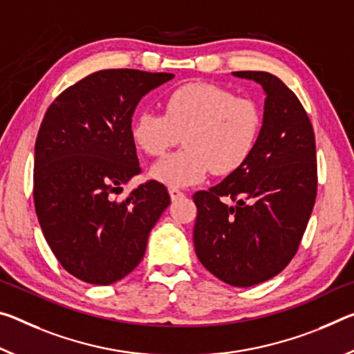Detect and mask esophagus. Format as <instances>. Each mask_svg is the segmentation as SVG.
Masks as SVG:
<instances>
[{
    "label": "esophagus",
    "mask_w": 354,
    "mask_h": 354,
    "mask_svg": "<svg viewBox=\"0 0 354 354\" xmlns=\"http://www.w3.org/2000/svg\"><path fill=\"white\" fill-rule=\"evenodd\" d=\"M168 192H170V197H171L173 201H178V200L184 198V192H183V190H179V189H170Z\"/></svg>",
    "instance_id": "34e87169"
}]
</instances>
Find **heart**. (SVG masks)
Wrapping results in <instances>:
<instances>
[{"label":"heart","mask_w":354,"mask_h":354,"mask_svg":"<svg viewBox=\"0 0 354 354\" xmlns=\"http://www.w3.org/2000/svg\"><path fill=\"white\" fill-rule=\"evenodd\" d=\"M263 129L257 100L236 96L214 83H187L165 99L164 113L142 110L131 133L149 156L164 154L184 140L186 149L168 154L151 168V176L171 189L198 184L211 170L236 173L255 153Z\"/></svg>","instance_id":"heart-1"}]
</instances>
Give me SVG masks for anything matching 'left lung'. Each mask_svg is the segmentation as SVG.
I'll use <instances>...</instances> for the list:
<instances>
[{
    "label": "left lung",
    "mask_w": 354,
    "mask_h": 354,
    "mask_svg": "<svg viewBox=\"0 0 354 354\" xmlns=\"http://www.w3.org/2000/svg\"><path fill=\"white\" fill-rule=\"evenodd\" d=\"M234 77L265 89L263 129L248 164L194 195L195 254L233 287L269 280L298 252L317 197L315 133L296 94L269 72ZM223 198L237 201L228 207Z\"/></svg>",
    "instance_id": "left-lung-1"
}]
</instances>
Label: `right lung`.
Returning <instances> with one entry per match:
<instances>
[{"label":"right lung","mask_w":354,"mask_h":354,"mask_svg":"<svg viewBox=\"0 0 354 354\" xmlns=\"http://www.w3.org/2000/svg\"><path fill=\"white\" fill-rule=\"evenodd\" d=\"M175 77L106 69L64 89L48 106L35 147V206L47 244L67 272L93 285L126 277L170 205L164 184L115 195L142 171L131 126L140 100Z\"/></svg>","instance_id":"1"}]
</instances>
